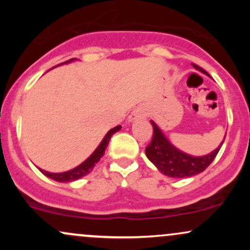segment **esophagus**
<instances>
[{"mask_svg": "<svg viewBox=\"0 0 250 250\" xmlns=\"http://www.w3.org/2000/svg\"><path fill=\"white\" fill-rule=\"evenodd\" d=\"M147 116V111H146V108L142 107V105H140V107L135 108L133 111H131V114L129 115V121L133 122L135 120H139V119H145V117Z\"/></svg>", "mask_w": 250, "mask_h": 250, "instance_id": "1", "label": "esophagus"}]
</instances>
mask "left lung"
Here are the masks:
<instances>
[{
    "instance_id": "8db88e82",
    "label": "left lung",
    "mask_w": 250,
    "mask_h": 250,
    "mask_svg": "<svg viewBox=\"0 0 250 250\" xmlns=\"http://www.w3.org/2000/svg\"><path fill=\"white\" fill-rule=\"evenodd\" d=\"M193 67L202 74L209 76L207 71L199 65L193 63ZM150 123L154 129L153 139H151V142L149 143L148 147L146 148V155L155 167L159 169L162 174L169 177L183 179V177H190L202 173L214 161L226 139L225 135V139L221 142V145L211 153L203 155V156H193V155L183 153L182 150L171 145V142L165 136L161 129L157 127V125L153 120Z\"/></svg>"
}]
</instances>
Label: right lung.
Instances as JSON below:
<instances>
[{
  "mask_svg": "<svg viewBox=\"0 0 250 250\" xmlns=\"http://www.w3.org/2000/svg\"><path fill=\"white\" fill-rule=\"evenodd\" d=\"M75 60L76 59H71V60H69V61L61 63V64H67V63L75 61ZM61 64H59V65H61ZM120 129H121V125H117V127L110 129V130L105 134V136L103 137V140L99 145V147L94 150V153L91 154L90 156L85 160V161H83L81 165L77 166V167H75L74 169H70V170H68V171H63V173H50V171L43 170V169L39 168L40 171H41L42 174H44L47 177H49V179L57 181V182H73V181L81 179V177L85 176V175L89 174L91 170H93L96 163L99 162L100 159H101L103 155H104L105 149H107V147H108V143H109V141H110V137L113 136L116 131H119Z\"/></svg>",
  "mask_w": 250,
  "mask_h": 250,
  "instance_id": "right-lung-1",
  "label": "right lung"
}]
</instances>
